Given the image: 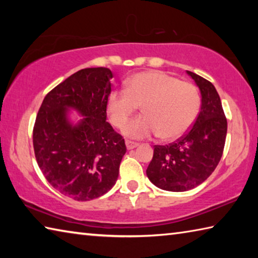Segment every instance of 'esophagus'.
Here are the masks:
<instances>
[{"instance_id": "obj_1", "label": "esophagus", "mask_w": 258, "mask_h": 258, "mask_svg": "<svg viewBox=\"0 0 258 258\" xmlns=\"http://www.w3.org/2000/svg\"><path fill=\"white\" fill-rule=\"evenodd\" d=\"M125 145H126V148H127V150H132V149H134V148H137L139 146V143L130 141V140H126Z\"/></svg>"}]
</instances>
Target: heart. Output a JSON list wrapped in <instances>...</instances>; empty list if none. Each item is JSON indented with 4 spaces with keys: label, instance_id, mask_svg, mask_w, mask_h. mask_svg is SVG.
<instances>
[{
    "label": "heart",
    "instance_id": "obj_1",
    "mask_svg": "<svg viewBox=\"0 0 258 258\" xmlns=\"http://www.w3.org/2000/svg\"><path fill=\"white\" fill-rule=\"evenodd\" d=\"M113 90L107 99V113L115 127H121L142 106L143 116L128 121L123 134L133 139L159 134L163 140L182 137L197 117L200 95L194 84L159 71L141 72Z\"/></svg>",
    "mask_w": 258,
    "mask_h": 258
}]
</instances>
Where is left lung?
Here are the masks:
<instances>
[{"label": "left lung", "mask_w": 258, "mask_h": 258, "mask_svg": "<svg viewBox=\"0 0 258 258\" xmlns=\"http://www.w3.org/2000/svg\"><path fill=\"white\" fill-rule=\"evenodd\" d=\"M199 87L202 107L192 127L168 146H155L147 176L159 189L182 192L206 181L223 155L228 121L211 82L186 72Z\"/></svg>", "instance_id": "8db88e82"}]
</instances>
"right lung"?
<instances>
[{
	"label": "right lung",
	"mask_w": 258,
	"mask_h": 258,
	"mask_svg": "<svg viewBox=\"0 0 258 258\" xmlns=\"http://www.w3.org/2000/svg\"><path fill=\"white\" fill-rule=\"evenodd\" d=\"M110 69L85 68L45 95L33 130L38 167L47 182L78 202L101 197L115 185L126 152L123 137L107 119ZM69 107L83 116L68 119Z\"/></svg>",
	"instance_id": "obj_1"
}]
</instances>
